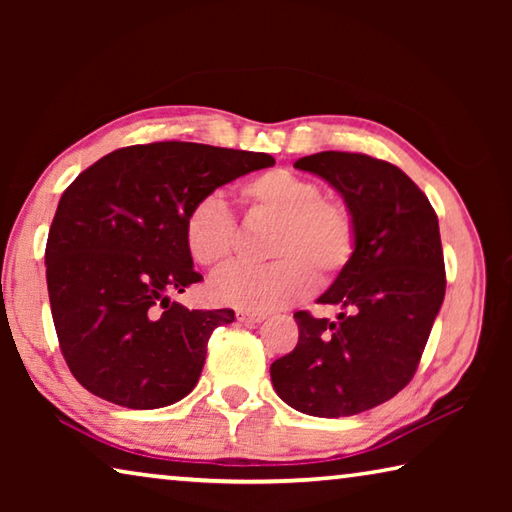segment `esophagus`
I'll use <instances>...</instances> for the list:
<instances>
[{"instance_id":"34e87169","label":"esophagus","mask_w":512,"mask_h":512,"mask_svg":"<svg viewBox=\"0 0 512 512\" xmlns=\"http://www.w3.org/2000/svg\"><path fill=\"white\" fill-rule=\"evenodd\" d=\"M266 316L264 314H257V311H237V320H241V323L246 325H255V323H262Z\"/></svg>"}]
</instances>
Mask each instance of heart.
Instances as JSON below:
<instances>
[{
    "instance_id": "1",
    "label": "heart",
    "mask_w": 512,
    "mask_h": 512,
    "mask_svg": "<svg viewBox=\"0 0 512 512\" xmlns=\"http://www.w3.org/2000/svg\"><path fill=\"white\" fill-rule=\"evenodd\" d=\"M250 212L277 221L266 266H235L212 282L216 302L248 311H271L305 298L314 280L329 284L350 266L357 228L348 207L327 198L316 180L289 169H273L241 187ZM185 246L194 262L223 268L235 255L237 225L219 194L192 203L183 223Z\"/></svg>"
}]
</instances>
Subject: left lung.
I'll return each instance as SVG.
<instances>
[{"mask_svg": "<svg viewBox=\"0 0 512 512\" xmlns=\"http://www.w3.org/2000/svg\"><path fill=\"white\" fill-rule=\"evenodd\" d=\"M293 167L343 196L357 250L320 305L336 320L296 311L298 345L271 363L275 393L291 409L343 418L391 400L409 384L445 298L438 216L395 164L363 153L323 151Z\"/></svg>", "mask_w": 512, "mask_h": 512, "instance_id": "1", "label": "left lung"}]
</instances>
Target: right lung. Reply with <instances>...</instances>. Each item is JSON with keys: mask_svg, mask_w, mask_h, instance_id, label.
Returning a JSON list of instances; mask_svg holds the SVG:
<instances>
[{"mask_svg": "<svg viewBox=\"0 0 512 512\" xmlns=\"http://www.w3.org/2000/svg\"><path fill=\"white\" fill-rule=\"evenodd\" d=\"M268 153L194 142L135 144L103 155L60 198L45 264L60 352L76 381L126 409H160L192 393L207 341L232 309L171 302L203 277L185 246L194 201Z\"/></svg>", "mask_w": 512, "mask_h": 512, "instance_id": "right-lung-1", "label": "right lung"}]
</instances>
